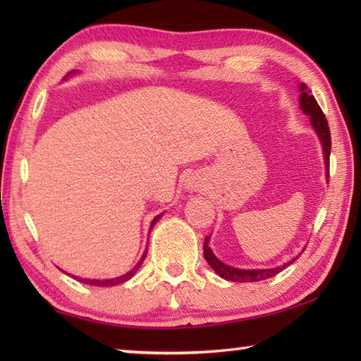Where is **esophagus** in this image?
Returning <instances> with one entry per match:
<instances>
[{"instance_id": "obj_1", "label": "esophagus", "mask_w": 361, "mask_h": 361, "mask_svg": "<svg viewBox=\"0 0 361 361\" xmlns=\"http://www.w3.org/2000/svg\"><path fill=\"white\" fill-rule=\"evenodd\" d=\"M202 186H203L202 181L195 178V176H189V178L186 180V189H189V190H198Z\"/></svg>"}]
</instances>
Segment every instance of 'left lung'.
<instances>
[{"label":"left lung","instance_id":"8db88e82","mask_svg":"<svg viewBox=\"0 0 361 361\" xmlns=\"http://www.w3.org/2000/svg\"><path fill=\"white\" fill-rule=\"evenodd\" d=\"M299 90H301V94H299V106H301L302 113H305L310 118V124L319 137L321 147H323V155H324L326 176L329 178V157H331V147H332L331 130H329L327 119L324 116L323 110L319 109L317 99L313 97V94H310V90L305 87V83H301V85H299ZM209 237L211 235L206 237L204 245H203L204 259H206V262L211 265L212 270L216 271L220 278H224L226 281H233V282L264 281L268 278H273V276L281 273L282 270H286L290 264H293L298 259V256H296L295 259L288 260V262L282 264L279 267H274V268H259V270H243V268H234V267H229V265L224 264L221 260H219L216 257V255H214L211 247H209Z\"/></svg>","mask_w":361,"mask_h":361}]
</instances>
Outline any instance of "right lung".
<instances>
[{
    "label": "right lung",
    "mask_w": 361,
    "mask_h": 361,
    "mask_svg": "<svg viewBox=\"0 0 361 361\" xmlns=\"http://www.w3.org/2000/svg\"><path fill=\"white\" fill-rule=\"evenodd\" d=\"M71 74H75V71H71L70 74L68 75H71ZM161 216H163V214H158V216L152 220V224H150V229L153 228V225L157 224V221L161 219ZM145 256H147V250L144 251V255H142V257L140 259V262H137L132 270H130L128 273H126V274H122V276H118V278H111V279H87V278H79V276H73L74 279H78L79 282H83V283H88V286H96V287H113V286H119V283H122V282H126V281H128V279H132L133 276H135V273L140 270V267H141V264L144 262V259H145Z\"/></svg>",
    "instance_id": "1"
}]
</instances>
